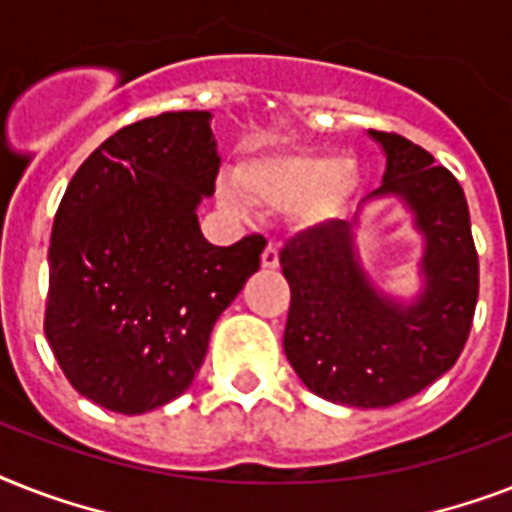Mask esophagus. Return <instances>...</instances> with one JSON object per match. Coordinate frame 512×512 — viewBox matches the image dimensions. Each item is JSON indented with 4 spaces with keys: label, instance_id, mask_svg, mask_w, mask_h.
I'll return each instance as SVG.
<instances>
[{
    "label": "esophagus",
    "instance_id": "esophagus-1",
    "mask_svg": "<svg viewBox=\"0 0 512 512\" xmlns=\"http://www.w3.org/2000/svg\"><path fill=\"white\" fill-rule=\"evenodd\" d=\"M260 263H263V268H268V271L279 268V247H276L273 241L263 249V257H260Z\"/></svg>",
    "mask_w": 512,
    "mask_h": 512
}]
</instances>
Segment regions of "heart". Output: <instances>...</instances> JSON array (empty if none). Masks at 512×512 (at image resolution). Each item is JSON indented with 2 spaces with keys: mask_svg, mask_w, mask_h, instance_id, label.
<instances>
[{
  "mask_svg": "<svg viewBox=\"0 0 512 512\" xmlns=\"http://www.w3.org/2000/svg\"><path fill=\"white\" fill-rule=\"evenodd\" d=\"M236 183L247 199L268 209H292L303 231H319L348 215L361 191V172L335 151L300 148L247 162ZM223 201L233 204L231 193H223Z\"/></svg>",
  "mask_w": 512,
  "mask_h": 512,
  "instance_id": "b5f03b06",
  "label": "heart"
}]
</instances>
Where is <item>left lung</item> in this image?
Instances as JSON below:
<instances>
[{
	"label": "left lung",
	"instance_id": "obj_1",
	"mask_svg": "<svg viewBox=\"0 0 512 512\" xmlns=\"http://www.w3.org/2000/svg\"><path fill=\"white\" fill-rule=\"evenodd\" d=\"M385 175L366 196L398 198L423 236V289L409 304L365 276L352 228L305 231L281 249L292 289L284 353L311 393L332 404L382 409L449 372L468 340L478 300V255L460 183L425 148L369 130Z\"/></svg>",
	"mask_w": 512,
	"mask_h": 512
}]
</instances>
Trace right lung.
Segmentation results:
<instances>
[{
	"instance_id": "add662e5",
	"label": "right lung",
	"mask_w": 512,
	"mask_h": 512,
	"mask_svg": "<svg viewBox=\"0 0 512 512\" xmlns=\"http://www.w3.org/2000/svg\"><path fill=\"white\" fill-rule=\"evenodd\" d=\"M209 111H170L100 143L71 177L50 239L44 335L84 398L143 414L191 388L209 335L260 268L263 236L204 239L220 170Z\"/></svg>"
}]
</instances>
